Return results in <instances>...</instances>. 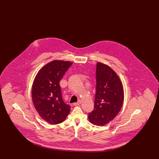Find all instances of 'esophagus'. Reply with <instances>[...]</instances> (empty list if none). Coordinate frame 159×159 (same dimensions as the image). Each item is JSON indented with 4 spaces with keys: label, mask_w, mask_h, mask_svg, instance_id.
Masks as SVG:
<instances>
[{
    "label": "esophagus",
    "mask_w": 159,
    "mask_h": 159,
    "mask_svg": "<svg viewBox=\"0 0 159 159\" xmlns=\"http://www.w3.org/2000/svg\"><path fill=\"white\" fill-rule=\"evenodd\" d=\"M81 103H82V101H81L80 100H79V101H78L77 102L74 103V104H73V105L75 106H79L80 104H81Z\"/></svg>",
    "instance_id": "obj_1"
}]
</instances>
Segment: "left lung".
Segmentation results:
<instances>
[{"instance_id":"1","label":"left lung","mask_w":159,"mask_h":159,"mask_svg":"<svg viewBox=\"0 0 159 159\" xmlns=\"http://www.w3.org/2000/svg\"><path fill=\"white\" fill-rule=\"evenodd\" d=\"M94 109L88 119L96 126H104L120 112L124 101V90L120 77L112 68L97 62Z\"/></svg>"}]
</instances>
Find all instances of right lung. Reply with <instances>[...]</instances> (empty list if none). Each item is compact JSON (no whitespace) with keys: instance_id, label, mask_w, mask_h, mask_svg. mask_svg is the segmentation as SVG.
<instances>
[{"instance_id":"add662e5","label":"right lung","mask_w":159,"mask_h":159,"mask_svg":"<svg viewBox=\"0 0 159 159\" xmlns=\"http://www.w3.org/2000/svg\"><path fill=\"white\" fill-rule=\"evenodd\" d=\"M73 64L70 61L53 60L40 68L31 90L32 101L40 117L51 125L64 121L70 106L62 98L60 81Z\"/></svg>"}]
</instances>
